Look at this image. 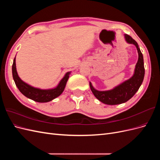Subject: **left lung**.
<instances>
[{"instance_id":"8db88e82","label":"left lung","mask_w":160,"mask_h":160,"mask_svg":"<svg viewBox=\"0 0 160 160\" xmlns=\"http://www.w3.org/2000/svg\"><path fill=\"white\" fill-rule=\"evenodd\" d=\"M124 37L125 41L128 43L133 44L136 47L138 52V60L135 65L133 76L115 87L113 89L108 91L97 90L89 82L91 90L95 98L101 102L107 105H118L126 102L138 91L143 81L145 75L143 57L138 42L127 34H125Z\"/></svg>"}]
</instances>
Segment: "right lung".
Instances as JSON below:
<instances>
[{
    "label": "right lung",
    "mask_w": 160,
    "mask_h": 160,
    "mask_svg": "<svg viewBox=\"0 0 160 160\" xmlns=\"http://www.w3.org/2000/svg\"><path fill=\"white\" fill-rule=\"evenodd\" d=\"M12 72L14 83L22 94L27 97V98L39 103L49 102L59 97L63 92L67 82L69 79V75L71 74V71L66 72L56 88L48 89H41L34 88V87L27 84L19 77L16 68V57H14L13 61Z\"/></svg>",
    "instance_id": "1"
}]
</instances>
